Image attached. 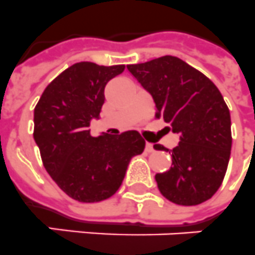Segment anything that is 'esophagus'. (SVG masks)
I'll return each instance as SVG.
<instances>
[{
    "label": "esophagus",
    "mask_w": 255,
    "mask_h": 255,
    "mask_svg": "<svg viewBox=\"0 0 255 255\" xmlns=\"http://www.w3.org/2000/svg\"><path fill=\"white\" fill-rule=\"evenodd\" d=\"M146 151L147 153H151V151H154V147H153V144H150V142H146Z\"/></svg>",
    "instance_id": "esophagus-1"
}]
</instances>
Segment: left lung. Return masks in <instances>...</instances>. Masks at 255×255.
Returning a JSON list of instances; mask_svg holds the SVG:
<instances>
[{"label":"left lung","mask_w":255,"mask_h":255,"mask_svg":"<svg viewBox=\"0 0 255 255\" xmlns=\"http://www.w3.org/2000/svg\"><path fill=\"white\" fill-rule=\"evenodd\" d=\"M127 68L153 97L155 118L180 136L170 151L171 168L155 175L158 189L176 205L202 204L219 189L230 162L231 115L223 96L202 72L172 55ZM154 149L168 151L159 144Z\"/></svg>","instance_id":"obj_1"}]
</instances>
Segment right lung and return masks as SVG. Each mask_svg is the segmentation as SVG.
<instances>
[{
    "instance_id": "1",
    "label": "right lung",
    "mask_w": 255,
    "mask_h": 255,
    "mask_svg": "<svg viewBox=\"0 0 255 255\" xmlns=\"http://www.w3.org/2000/svg\"><path fill=\"white\" fill-rule=\"evenodd\" d=\"M126 66L79 62L66 68L48 87L35 108L33 138L42 163L59 188L79 202H100L122 185L129 160L144 151L137 131L93 137L105 87Z\"/></svg>"
}]
</instances>
